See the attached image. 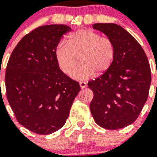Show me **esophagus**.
I'll return each mask as SVG.
<instances>
[{
	"label": "esophagus",
	"instance_id": "esophagus-1",
	"mask_svg": "<svg viewBox=\"0 0 157 157\" xmlns=\"http://www.w3.org/2000/svg\"><path fill=\"white\" fill-rule=\"evenodd\" d=\"M79 85H80V86H81V88H82V89L86 88L87 87V83L86 82H80Z\"/></svg>",
	"mask_w": 157,
	"mask_h": 157
}]
</instances>
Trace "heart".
<instances>
[{
	"label": "heart",
	"mask_w": 157,
	"mask_h": 157,
	"mask_svg": "<svg viewBox=\"0 0 157 157\" xmlns=\"http://www.w3.org/2000/svg\"><path fill=\"white\" fill-rule=\"evenodd\" d=\"M80 56L81 63L71 73L75 80H86L96 74H103L112 66L115 57V46L109 37H101L89 29L73 32L67 41L58 44L55 58L59 69L71 74Z\"/></svg>",
	"instance_id": "heart-1"
}]
</instances>
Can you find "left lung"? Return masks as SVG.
<instances>
[{
    "mask_svg": "<svg viewBox=\"0 0 157 157\" xmlns=\"http://www.w3.org/2000/svg\"><path fill=\"white\" fill-rule=\"evenodd\" d=\"M93 28L112 41L115 57L109 70L88 82L94 92L91 114L103 128H123L137 120L148 99L151 84L149 60L137 40L119 25L95 23Z\"/></svg>",
    "mask_w": 157,
    "mask_h": 157,
    "instance_id": "1",
    "label": "left lung"
}]
</instances>
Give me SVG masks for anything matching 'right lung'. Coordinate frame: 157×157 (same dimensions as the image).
<instances>
[{
    "mask_svg": "<svg viewBox=\"0 0 157 157\" xmlns=\"http://www.w3.org/2000/svg\"><path fill=\"white\" fill-rule=\"evenodd\" d=\"M71 30L63 24L37 27L19 41L7 64L8 103L18 122L36 134H50L61 128L81 90L55 58L62 36Z\"/></svg>",
    "mask_w": 157,
    "mask_h": 157,
    "instance_id": "add662e5",
    "label": "right lung"
}]
</instances>
